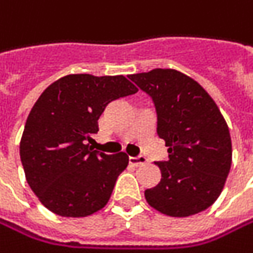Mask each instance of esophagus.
I'll return each instance as SVG.
<instances>
[{"instance_id": "1", "label": "esophagus", "mask_w": 253, "mask_h": 253, "mask_svg": "<svg viewBox=\"0 0 253 253\" xmlns=\"http://www.w3.org/2000/svg\"><path fill=\"white\" fill-rule=\"evenodd\" d=\"M146 158L145 157H142V155H139V157H129V164L131 165H135V167H138V165H142V164H145Z\"/></svg>"}]
</instances>
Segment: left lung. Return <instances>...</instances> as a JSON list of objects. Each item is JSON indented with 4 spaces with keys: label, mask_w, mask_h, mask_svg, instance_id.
I'll return each mask as SVG.
<instances>
[{
    "label": "left lung",
    "mask_w": 253,
    "mask_h": 253,
    "mask_svg": "<svg viewBox=\"0 0 253 253\" xmlns=\"http://www.w3.org/2000/svg\"><path fill=\"white\" fill-rule=\"evenodd\" d=\"M151 96L157 133L168 146V161L155 162L161 181L146 189V202L169 216H189L208 209L221 195L232 162L228 125L215 101L175 70L128 77Z\"/></svg>",
    "instance_id": "left-lung-1"
}]
</instances>
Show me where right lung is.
<instances>
[{
    "instance_id": "1",
    "label": "right lung",
    "mask_w": 253,
    "mask_h": 253,
    "mask_svg": "<svg viewBox=\"0 0 253 253\" xmlns=\"http://www.w3.org/2000/svg\"><path fill=\"white\" fill-rule=\"evenodd\" d=\"M136 91L124 75L74 74L41 94L25 122L19 157L27 182L45 208L81 218L107 205L128 155H108L89 144L108 104Z\"/></svg>"
}]
</instances>
